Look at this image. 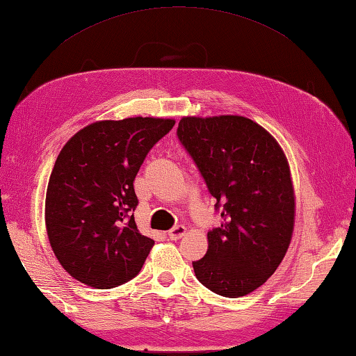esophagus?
Returning a JSON list of instances; mask_svg holds the SVG:
<instances>
[{"label":"esophagus","instance_id":"esophagus-1","mask_svg":"<svg viewBox=\"0 0 356 356\" xmlns=\"http://www.w3.org/2000/svg\"><path fill=\"white\" fill-rule=\"evenodd\" d=\"M186 233H188V228H186L184 225H178L168 232V238H170V241H178V239H181L183 236H186Z\"/></svg>","mask_w":356,"mask_h":356}]
</instances>
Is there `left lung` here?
Here are the masks:
<instances>
[{"instance_id": "8db88e82", "label": "left lung", "mask_w": 356, "mask_h": 356, "mask_svg": "<svg viewBox=\"0 0 356 356\" xmlns=\"http://www.w3.org/2000/svg\"><path fill=\"white\" fill-rule=\"evenodd\" d=\"M178 137L222 209L195 277L216 294L244 297L269 280L291 244L296 192L288 158L269 131L242 115L183 117Z\"/></svg>"}]
</instances>
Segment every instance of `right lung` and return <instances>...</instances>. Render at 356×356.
Listing matches in <instances>:
<instances>
[{
    "label": "right lung",
    "mask_w": 356,
    "mask_h": 356,
    "mask_svg": "<svg viewBox=\"0 0 356 356\" xmlns=\"http://www.w3.org/2000/svg\"><path fill=\"white\" fill-rule=\"evenodd\" d=\"M173 124L162 117L98 120L62 147L47 188L45 225L56 258L74 280L111 289L142 269L154 241L137 229L131 213L133 183Z\"/></svg>",
    "instance_id": "1"
}]
</instances>
